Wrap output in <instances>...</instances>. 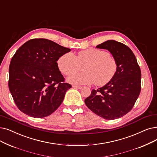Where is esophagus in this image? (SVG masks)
<instances>
[{
  "instance_id": "esophagus-1",
  "label": "esophagus",
  "mask_w": 157,
  "mask_h": 157,
  "mask_svg": "<svg viewBox=\"0 0 157 157\" xmlns=\"http://www.w3.org/2000/svg\"><path fill=\"white\" fill-rule=\"evenodd\" d=\"M72 87L73 88H78V89H81V88H82V86H77V85H72Z\"/></svg>"
}]
</instances>
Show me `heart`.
I'll return each mask as SVG.
<instances>
[{"instance_id": "obj_1", "label": "heart", "mask_w": 157, "mask_h": 157, "mask_svg": "<svg viewBox=\"0 0 157 157\" xmlns=\"http://www.w3.org/2000/svg\"><path fill=\"white\" fill-rule=\"evenodd\" d=\"M63 74L69 75L83 66L84 72L72 74L68 78L70 83L76 85H90L95 82L98 86L107 84L115 76L117 69L116 60L106 51L88 49L79 52L76 55L66 53L57 62Z\"/></svg>"}]
</instances>
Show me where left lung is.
<instances>
[{"mask_svg":"<svg viewBox=\"0 0 157 157\" xmlns=\"http://www.w3.org/2000/svg\"><path fill=\"white\" fill-rule=\"evenodd\" d=\"M96 47L111 52L116 60L117 69L107 84L92 90L85 103L91 111L101 117L107 120L118 119L132 110L140 94V67L132 51L124 44L111 40Z\"/></svg>","mask_w":157,"mask_h":157,"instance_id":"left-lung-1","label":"left lung"}]
</instances>
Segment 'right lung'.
Here are the masks:
<instances>
[{
  "mask_svg": "<svg viewBox=\"0 0 157 157\" xmlns=\"http://www.w3.org/2000/svg\"><path fill=\"white\" fill-rule=\"evenodd\" d=\"M71 50L45 38L24 44L11 58L9 89L19 110L35 118L52 114L72 87L58 67V58Z\"/></svg>",
  "mask_w": 157,
  "mask_h": 157,
  "instance_id": "add662e5",
  "label": "right lung"
}]
</instances>
